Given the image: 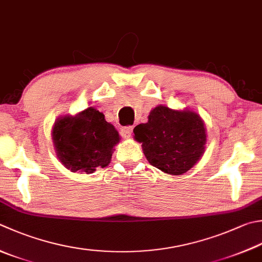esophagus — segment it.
Segmentation results:
<instances>
[{
	"instance_id": "34e87169",
	"label": "esophagus",
	"mask_w": 262,
	"mask_h": 262,
	"mask_svg": "<svg viewBox=\"0 0 262 262\" xmlns=\"http://www.w3.org/2000/svg\"><path fill=\"white\" fill-rule=\"evenodd\" d=\"M132 131H133V127L132 126H125V127H122L121 130V135L122 137L124 138V139H129L132 135Z\"/></svg>"
}]
</instances>
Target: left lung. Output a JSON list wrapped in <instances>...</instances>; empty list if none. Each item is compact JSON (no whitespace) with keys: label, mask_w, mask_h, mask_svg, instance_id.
I'll return each mask as SVG.
<instances>
[{"label":"left lung","mask_w":262,"mask_h":262,"mask_svg":"<svg viewBox=\"0 0 262 262\" xmlns=\"http://www.w3.org/2000/svg\"><path fill=\"white\" fill-rule=\"evenodd\" d=\"M133 132L148 162L173 176L186 173L202 159L208 137L200 114L164 105L152 108L148 122L137 125Z\"/></svg>","instance_id":"obj_1"}]
</instances>
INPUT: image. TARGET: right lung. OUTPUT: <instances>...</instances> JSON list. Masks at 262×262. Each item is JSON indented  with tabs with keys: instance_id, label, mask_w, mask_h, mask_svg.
I'll return each instance as SVG.
<instances>
[{
	"instance_id": "right-lung-1",
	"label": "right lung",
	"mask_w": 262,
	"mask_h": 262,
	"mask_svg": "<svg viewBox=\"0 0 262 262\" xmlns=\"http://www.w3.org/2000/svg\"><path fill=\"white\" fill-rule=\"evenodd\" d=\"M52 142L59 162L71 172L90 174L111 163L114 147L121 138L114 125L95 107L57 118Z\"/></svg>"
}]
</instances>
